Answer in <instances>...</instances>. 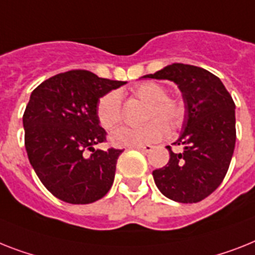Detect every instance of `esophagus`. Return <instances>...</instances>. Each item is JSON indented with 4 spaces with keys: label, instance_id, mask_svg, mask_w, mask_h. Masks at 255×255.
I'll return each instance as SVG.
<instances>
[{
    "label": "esophagus",
    "instance_id": "1",
    "mask_svg": "<svg viewBox=\"0 0 255 255\" xmlns=\"http://www.w3.org/2000/svg\"><path fill=\"white\" fill-rule=\"evenodd\" d=\"M134 148H135V150L143 151V152H150L153 147L151 146V144H143V146H136V147H134Z\"/></svg>",
    "mask_w": 255,
    "mask_h": 255
}]
</instances>
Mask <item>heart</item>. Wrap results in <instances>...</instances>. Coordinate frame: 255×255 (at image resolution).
Listing matches in <instances>:
<instances>
[{"mask_svg": "<svg viewBox=\"0 0 255 255\" xmlns=\"http://www.w3.org/2000/svg\"><path fill=\"white\" fill-rule=\"evenodd\" d=\"M136 98L148 103L146 125L120 126L111 134V142L117 147H136L163 139L168 126H176L184 119V104L177 98L168 96L167 88L156 82H144L134 90ZM100 125L112 129L123 117V100L117 91H111L100 98L96 108Z\"/></svg>", "mask_w": 255, "mask_h": 255, "instance_id": "b5f03b06", "label": "heart"}]
</instances>
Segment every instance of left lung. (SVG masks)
<instances>
[{"label": "left lung", "mask_w": 255, "mask_h": 255, "mask_svg": "<svg viewBox=\"0 0 255 255\" xmlns=\"http://www.w3.org/2000/svg\"><path fill=\"white\" fill-rule=\"evenodd\" d=\"M143 78L168 79L182 92L185 119L167 165L152 172L157 189L180 203H197L222 184L236 143L235 102L216 75L198 66L172 64Z\"/></svg>", "instance_id": "left-lung-1"}]
</instances>
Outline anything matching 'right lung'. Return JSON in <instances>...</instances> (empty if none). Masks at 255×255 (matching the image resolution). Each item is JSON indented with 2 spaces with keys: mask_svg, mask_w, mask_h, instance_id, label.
I'll list each match as a JSON object with an SVG mask.
<instances>
[{
  "mask_svg": "<svg viewBox=\"0 0 255 255\" xmlns=\"http://www.w3.org/2000/svg\"><path fill=\"white\" fill-rule=\"evenodd\" d=\"M125 83L87 70H70L32 91L23 115L24 146L37 177L56 198L87 205L109 191L124 150L94 148L107 142L96 108L99 99Z\"/></svg>",
  "mask_w": 255,
  "mask_h": 255,
  "instance_id": "add662e5",
  "label": "right lung"
}]
</instances>
